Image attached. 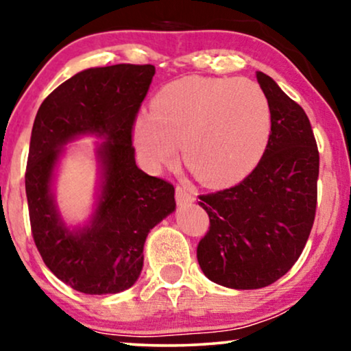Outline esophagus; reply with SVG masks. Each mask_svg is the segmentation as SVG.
<instances>
[{"instance_id":"1","label":"esophagus","mask_w":351,"mask_h":351,"mask_svg":"<svg viewBox=\"0 0 351 351\" xmlns=\"http://www.w3.org/2000/svg\"><path fill=\"white\" fill-rule=\"evenodd\" d=\"M196 196L195 191L190 189H185V186H177L176 189V201L179 206H186L195 203Z\"/></svg>"}]
</instances>
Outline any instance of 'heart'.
Wrapping results in <instances>:
<instances>
[{
	"label": "heart",
	"instance_id": "heart-1",
	"mask_svg": "<svg viewBox=\"0 0 351 351\" xmlns=\"http://www.w3.org/2000/svg\"><path fill=\"white\" fill-rule=\"evenodd\" d=\"M270 131V104L254 81L189 76L156 94L153 113L138 114L134 142L155 169L174 162L182 145L196 179L230 185L256 167Z\"/></svg>",
	"mask_w": 351,
	"mask_h": 351
}]
</instances>
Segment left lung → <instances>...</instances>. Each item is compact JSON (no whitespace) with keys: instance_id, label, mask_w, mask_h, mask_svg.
I'll use <instances>...</instances> for the list:
<instances>
[{"instance_id":"1","label":"left lung","mask_w":351,"mask_h":351,"mask_svg":"<svg viewBox=\"0 0 351 351\" xmlns=\"http://www.w3.org/2000/svg\"><path fill=\"white\" fill-rule=\"evenodd\" d=\"M271 112V132L251 174L232 189L201 195L209 232L196 257L210 281L261 289L291 270L316 213L319 153L310 119L270 76L257 71Z\"/></svg>"}]
</instances>
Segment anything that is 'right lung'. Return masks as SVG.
I'll return each mask as SVG.
<instances>
[{
  "instance_id": "add662e5",
  "label": "right lung",
  "mask_w": 351,
  "mask_h": 351,
  "mask_svg": "<svg viewBox=\"0 0 351 351\" xmlns=\"http://www.w3.org/2000/svg\"><path fill=\"white\" fill-rule=\"evenodd\" d=\"M155 66L118 64L80 71L45 99L32 129L25 191L32 233L47 268L90 295L131 287L143 267L150 230L176 210L174 186L136 165L132 126ZM84 135L96 147L99 189L83 228H69L51 184L66 143Z\"/></svg>"
}]
</instances>
